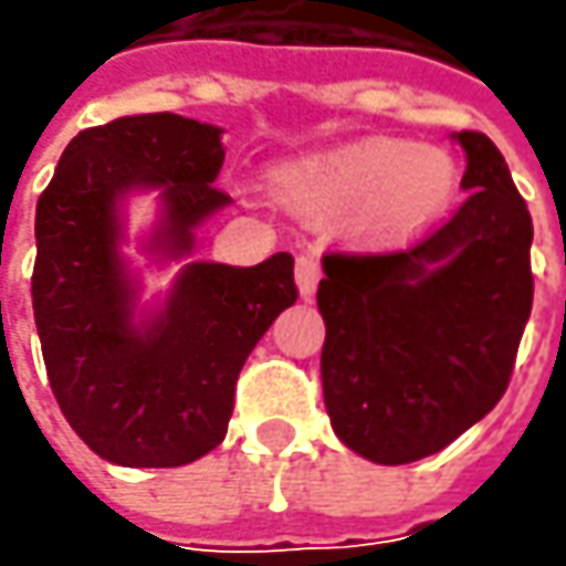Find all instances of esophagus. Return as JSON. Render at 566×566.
Wrapping results in <instances>:
<instances>
[{"label": "esophagus", "mask_w": 566, "mask_h": 566, "mask_svg": "<svg viewBox=\"0 0 566 566\" xmlns=\"http://www.w3.org/2000/svg\"><path fill=\"white\" fill-rule=\"evenodd\" d=\"M317 280H321V264H317L312 254H302L295 261V286H298V295L308 302L317 290Z\"/></svg>", "instance_id": "esophagus-1"}]
</instances>
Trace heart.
<instances>
[{"label":"heart","instance_id":"heart-1","mask_svg":"<svg viewBox=\"0 0 566 566\" xmlns=\"http://www.w3.org/2000/svg\"><path fill=\"white\" fill-rule=\"evenodd\" d=\"M460 169L441 147L361 142L273 176V195L308 220L359 213L371 242L400 239L434 223L453 205Z\"/></svg>","mask_w":566,"mask_h":566}]
</instances>
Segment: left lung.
Here are the masks:
<instances>
[{"label":"left lung","instance_id":"8db88e82","mask_svg":"<svg viewBox=\"0 0 566 566\" xmlns=\"http://www.w3.org/2000/svg\"><path fill=\"white\" fill-rule=\"evenodd\" d=\"M472 191L444 227L390 254H327L317 312L324 406L380 467L444 450L504 397L533 312V217L501 150L457 132Z\"/></svg>","mask_w":566,"mask_h":566}]
</instances>
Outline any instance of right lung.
I'll return each instance as SVG.
<instances>
[{
  "label": "right lung",
  "mask_w": 566,
  "mask_h": 566,
  "mask_svg": "<svg viewBox=\"0 0 566 566\" xmlns=\"http://www.w3.org/2000/svg\"><path fill=\"white\" fill-rule=\"evenodd\" d=\"M223 128L176 113L122 116L81 132L36 201L31 295L62 416L97 457L132 469L195 463L227 438L239 371L295 302L293 254L254 268L191 261L195 229L229 205L213 182ZM157 190L143 250L182 260L170 293L138 306L120 251L124 201Z\"/></svg>",
  "instance_id": "add662e5"
}]
</instances>
